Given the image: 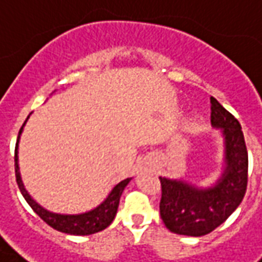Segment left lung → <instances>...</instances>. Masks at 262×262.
<instances>
[{
    "label": "left lung",
    "instance_id": "1",
    "mask_svg": "<svg viewBox=\"0 0 262 262\" xmlns=\"http://www.w3.org/2000/svg\"><path fill=\"white\" fill-rule=\"evenodd\" d=\"M211 125L220 127L226 143V170L214 187L197 188L166 177L160 179V215L171 233L201 237L211 233L233 214L244 199L248 183V153L241 125L215 98Z\"/></svg>",
    "mask_w": 262,
    "mask_h": 262
}]
</instances>
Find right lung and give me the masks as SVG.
I'll list each match as a JSON object with an SVG mask.
<instances>
[{"mask_svg":"<svg viewBox=\"0 0 262 262\" xmlns=\"http://www.w3.org/2000/svg\"><path fill=\"white\" fill-rule=\"evenodd\" d=\"M24 126V125H23ZM23 132V127L19 129V135ZM19 135H18V140H19ZM18 140L15 144V177L16 184L21 190V194L24 195V199L27 200L31 208L35 211L42 220L45 221L49 227H52L55 230L61 231L65 234H72V235H89V234L99 233L102 230H105L106 227L111 226V223L116 215L119 207V200L120 195L123 193V190L127 186V183L130 182V179H125L123 182H120L116 184L113 190L111 191V194L106 197V200L98 206L96 208H93L92 211H88L83 214H76V215H65V214H55L51 213L48 210H45L41 207L39 204H36L35 201L31 199V195L28 194V191L25 190L19 176V167H18Z\"/></svg>","mask_w":262,"mask_h":262,"instance_id":"obj_1","label":"right lung"}]
</instances>
